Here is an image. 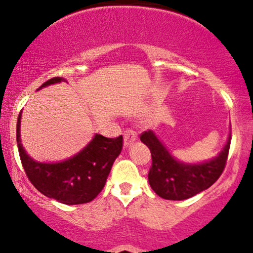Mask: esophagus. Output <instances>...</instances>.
<instances>
[{
	"label": "esophagus",
	"mask_w": 253,
	"mask_h": 253,
	"mask_svg": "<svg viewBox=\"0 0 253 253\" xmlns=\"http://www.w3.org/2000/svg\"><path fill=\"white\" fill-rule=\"evenodd\" d=\"M134 141H137V133L133 129H126L124 133V144L125 147H129Z\"/></svg>",
	"instance_id": "34e87169"
}]
</instances>
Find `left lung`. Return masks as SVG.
Masks as SVG:
<instances>
[{"mask_svg": "<svg viewBox=\"0 0 253 253\" xmlns=\"http://www.w3.org/2000/svg\"><path fill=\"white\" fill-rule=\"evenodd\" d=\"M141 141L152 153V168L148 174L150 187L164 200L182 201L211 187L225 168L231 134L215 158L203 163H183L177 160L153 131L141 134Z\"/></svg>", "mask_w": 253, "mask_h": 253, "instance_id": "1", "label": "left lung"}]
</instances>
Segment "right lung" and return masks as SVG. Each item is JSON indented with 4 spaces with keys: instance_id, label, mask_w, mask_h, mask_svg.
Wrapping results in <instances>:
<instances>
[{
    "instance_id": "obj_1",
    "label": "right lung",
    "mask_w": 253,
    "mask_h": 253,
    "mask_svg": "<svg viewBox=\"0 0 253 253\" xmlns=\"http://www.w3.org/2000/svg\"><path fill=\"white\" fill-rule=\"evenodd\" d=\"M66 82L51 78L39 89ZM19 112L17 121V144L22 165L28 178L38 191L63 205H82L93 201L105 186L115 159L122 149V136L106 138L96 133L90 142L73 157L62 162L40 163L27 154L20 141Z\"/></svg>"
}]
</instances>
